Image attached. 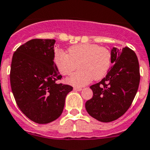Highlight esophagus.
Listing matches in <instances>:
<instances>
[{
  "label": "esophagus",
  "instance_id": "obj_1",
  "mask_svg": "<svg viewBox=\"0 0 150 150\" xmlns=\"http://www.w3.org/2000/svg\"><path fill=\"white\" fill-rule=\"evenodd\" d=\"M74 90H75V91H81L82 88H81V87H74Z\"/></svg>",
  "mask_w": 150,
  "mask_h": 150
}]
</instances>
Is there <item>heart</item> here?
Masks as SVG:
<instances>
[{"label":"heart","instance_id":"1","mask_svg":"<svg viewBox=\"0 0 150 150\" xmlns=\"http://www.w3.org/2000/svg\"><path fill=\"white\" fill-rule=\"evenodd\" d=\"M55 65L63 75H69L77 68L79 70L66 79L68 84L81 87L93 79L104 78L112 63L110 50L97 44H80L68 48L67 54L62 50H56L53 58Z\"/></svg>","mask_w":150,"mask_h":150}]
</instances>
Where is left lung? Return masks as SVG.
Here are the masks:
<instances>
[{
    "mask_svg": "<svg viewBox=\"0 0 150 150\" xmlns=\"http://www.w3.org/2000/svg\"><path fill=\"white\" fill-rule=\"evenodd\" d=\"M111 54L114 64L101 81L90 86L93 97L85 104L88 114L102 122L114 121L128 110L140 82L139 60L133 50L113 47Z\"/></svg>",
    "mask_w": 150,
    "mask_h": 150,
    "instance_id": "obj_1",
    "label": "left lung"
}]
</instances>
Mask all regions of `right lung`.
Masks as SVG:
<instances>
[{
    "label": "right lung",
    "instance_id": "add662e5",
    "mask_svg": "<svg viewBox=\"0 0 150 150\" xmlns=\"http://www.w3.org/2000/svg\"><path fill=\"white\" fill-rule=\"evenodd\" d=\"M55 40L33 39L12 56L10 83L16 103L23 114L38 124L59 118L72 86L56 81L62 76L53 62Z\"/></svg>",
    "mask_w": 150,
    "mask_h": 150
}]
</instances>
